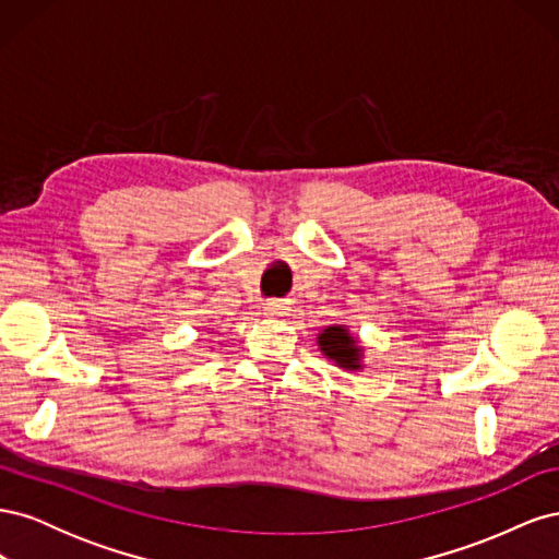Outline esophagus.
<instances>
[{"label":"esophagus","instance_id":"1","mask_svg":"<svg viewBox=\"0 0 559 559\" xmlns=\"http://www.w3.org/2000/svg\"><path fill=\"white\" fill-rule=\"evenodd\" d=\"M265 314H270V317H280V314H286V308L282 306L280 300H267V302H265Z\"/></svg>","mask_w":559,"mask_h":559}]
</instances>
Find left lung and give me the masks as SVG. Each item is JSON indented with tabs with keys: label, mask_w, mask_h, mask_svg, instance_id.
Here are the masks:
<instances>
[{
	"label": "left lung",
	"mask_w": 559,
	"mask_h": 559,
	"mask_svg": "<svg viewBox=\"0 0 559 559\" xmlns=\"http://www.w3.org/2000/svg\"><path fill=\"white\" fill-rule=\"evenodd\" d=\"M319 347L333 359L337 366L343 368H359V347L354 343V337L343 326H329L324 333H319Z\"/></svg>",
	"instance_id": "obj_1"
}]
</instances>
